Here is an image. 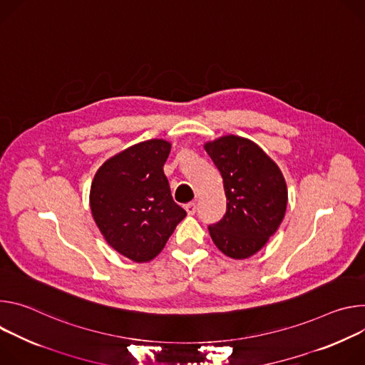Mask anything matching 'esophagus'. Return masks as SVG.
Segmentation results:
<instances>
[{
  "label": "esophagus",
  "instance_id": "esophagus-1",
  "mask_svg": "<svg viewBox=\"0 0 365 365\" xmlns=\"http://www.w3.org/2000/svg\"><path fill=\"white\" fill-rule=\"evenodd\" d=\"M184 209H185L188 216H192L195 213V203H188V205L184 206Z\"/></svg>",
  "mask_w": 365,
  "mask_h": 365
}]
</instances>
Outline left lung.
Listing matches in <instances>:
<instances>
[{
    "label": "left lung",
    "instance_id": "1",
    "mask_svg": "<svg viewBox=\"0 0 365 365\" xmlns=\"http://www.w3.org/2000/svg\"><path fill=\"white\" fill-rule=\"evenodd\" d=\"M222 174L227 198L220 222L209 226L215 245L245 259L265 247L287 209V184L275 162L252 140L226 135L205 143Z\"/></svg>",
    "mask_w": 365,
    "mask_h": 365
}]
</instances>
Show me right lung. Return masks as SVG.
Here are the masks:
<instances>
[{
    "label": "right lung",
    "mask_w": 365,
    "mask_h": 365,
    "mask_svg": "<svg viewBox=\"0 0 365 365\" xmlns=\"http://www.w3.org/2000/svg\"><path fill=\"white\" fill-rule=\"evenodd\" d=\"M171 143L150 139L108 158L91 182L90 207L107 244L135 262H149L187 216L173 200L164 164Z\"/></svg>",
    "instance_id": "right-lung-1"
}]
</instances>
